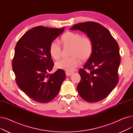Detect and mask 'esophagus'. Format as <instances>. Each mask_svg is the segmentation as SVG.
I'll return each mask as SVG.
<instances>
[{
  "instance_id": "obj_1",
  "label": "esophagus",
  "mask_w": 133,
  "mask_h": 133,
  "mask_svg": "<svg viewBox=\"0 0 133 133\" xmlns=\"http://www.w3.org/2000/svg\"><path fill=\"white\" fill-rule=\"evenodd\" d=\"M66 75H67V76H70L71 74H72V72L66 71Z\"/></svg>"
}]
</instances>
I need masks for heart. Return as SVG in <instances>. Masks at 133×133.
<instances>
[{
  "mask_svg": "<svg viewBox=\"0 0 133 133\" xmlns=\"http://www.w3.org/2000/svg\"><path fill=\"white\" fill-rule=\"evenodd\" d=\"M59 43L64 47H71L69 55L71 57L62 59L55 64L56 67L68 72L73 71L80 63L87 61L93 53V45L92 40L87 37H82L80 33L67 31L59 40ZM49 51L55 60L61 58V48L57 42L51 43Z\"/></svg>",
  "mask_w": 133,
  "mask_h": 133,
  "instance_id": "obj_1",
  "label": "heart"
}]
</instances>
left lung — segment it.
<instances>
[{"label": "left lung", "mask_w": 133, "mask_h": 133, "mask_svg": "<svg viewBox=\"0 0 133 133\" xmlns=\"http://www.w3.org/2000/svg\"><path fill=\"white\" fill-rule=\"evenodd\" d=\"M70 30L85 32L93 45L91 57L79 71L81 79L78 92L87 102L101 101L108 96L118 81L119 47L110 32L97 23H79Z\"/></svg>", "instance_id": "1"}]
</instances>
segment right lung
Masks as SVG:
<instances>
[{
  "label": "right lung",
  "mask_w": 133,
  "mask_h": 133,
  "mask_svg": "<svg viewBox=\"0 0 133 133\" xmlns=\"http://www.w3.org/2000/svg\"><path fill=\"white\" fill-rule=\"evenodd\" d=\"M64 29L33 27L20 38L16 46L12 68L17 84L34 101L47 103L52 100L66 78L61 69L48 74L54 66L49 51L50 44Z\"/></svg>",
  "instance_id": "1"
}]
</instances>
